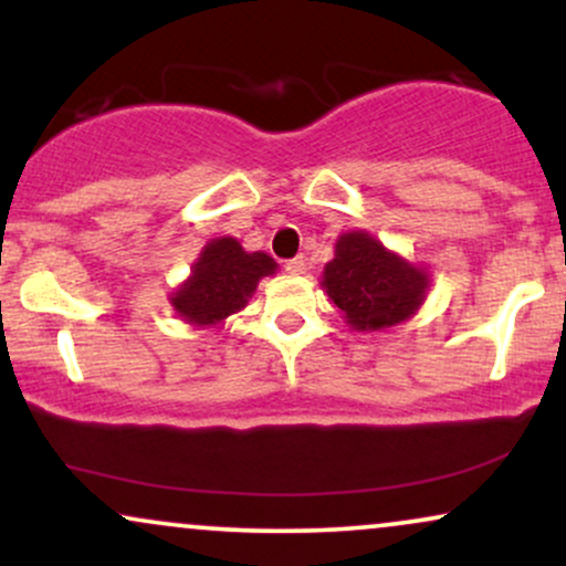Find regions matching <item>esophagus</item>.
<instances>
[{
    "mask_svg": "<svg viewBox=\"0 0 566 566\" xmlns=\"http://www.w3.org/2000/svg\"><path fill=\"white\" fill-rule=\"evenodd\" d=\"M284 271H287V274H292V276H301L305 271V261H303V258H292V261L284 263Z\"/></svg>",
    "mask_w": 566,
    "mask_h": 566,
    "instance_id": "esophagus-1",
    "label": "esophagus"
}]
</instances>
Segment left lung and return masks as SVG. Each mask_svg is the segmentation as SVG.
<instances>
[{
	"instance_id": "1",
	"label": "left lung",
	"mask_w": 566,
	"mask_h": 566,
	"mask_svg": "<svg viewBox=\"0 0 566 566\" xmlns=\"http://www.w3.org/2000/svg\"><path fill=\"white\" fill-rule=\"evenodd\" d=\"M322 290L350 329L380 333L418 314L431 290V274L369 231H348L337 237L335 258L324 265Z\"/></svg>"
}]
</instances>
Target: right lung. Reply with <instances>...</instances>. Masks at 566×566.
Returning <instances> with one entry per match:
<instances>
[{
    "label": "right lung",
    "mask_w": 566,
    "mask_h": 566,
    "mask_svg": "<svg viewBox=\"0 0 566 566\" xmlns=\"http://www.w3.org/2000/svg\"><path fill=\"white\" fill-rule=\"evenodd\" d=\"M276 269L274 258L265 252H247L239 239H210L193 261L191 274L170 295V305L191 327H216L239 314L255 295L258 282L274 276Z\"/></svg>",
    "instance_id": "obj_1"
}]
</instances>
